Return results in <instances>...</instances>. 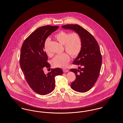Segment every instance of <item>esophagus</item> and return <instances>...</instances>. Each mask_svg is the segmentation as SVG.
Instances as JSON below:
<instances>
[{
	"label": "esophagus",
	"instance_id": "34e87169",
	"mask_svg": "<svg viewBox=\"0 0 123 123\" xmlns=\"http://www.w3.org/2000/svg\"><path fill=\"white\" fill-rule=\"evenodd\" d=\"M63 72H64V73L68 72L69 71V70H68V69H63Z\"/></svg>",
	"mask_w": 123,
	"mask_h": 123
}]
</instances>
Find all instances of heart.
I'll return each mask as SVG.
<instances>
[{
	"label": "heart",
	"instance_id": "1",
	"mask_svg": "<svg viewBox=\"0 0 123 123\" xmlns=\"http://www.w3.org/2000/svg\"><path fill=\"white\" fill-rule=\"evenodd\" d=\"M55 37L58 42L64 45L66 50L73 57H76L80 52L82 48V40L79 35L76 33H69L61 31L57 33ZM50 38H48L45 42V50L49 54L48 45ZM70 60L69 55L67 53H63L55 56L52 60V65L55 67L65 68L68 64Z\"/></svg>",
	"mask_w": 123,
	"mask_h": 123
}]
</instances>
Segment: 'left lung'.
Returning a JSON list of instances; mask_svg holds the SVG:
<instances>
[{
    "mask_svg": "<svg viewBox=\"0 0 123 123\" xmlns=\"http://www.w3.org/2000/svg\"><path fill=\"white\" fill-rule=\"evenodd\" d=\"M62 27L74 31L81 38V50L73 62L74 65L81 67L78 69H70L76 76L71 87L76 92H86L94 86L100 73L102 56L99 45L94 37L79 25L68 24L63 25Z\"/></svg>",
    "mask_w": 123,
    "mask_h": 123,
    "instance_id": "1",
    "label": "left lung"
}]
</instances>
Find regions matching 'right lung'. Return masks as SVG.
Segmentation results:
<instances>
[{
	"mask_svg": "<svg viewBox=\"0 0 123 123\" xmlns=\"http://www.w3.org/2000/svg\"><path fill=\"white\" fill-rule=\"evenodd\" d=\"M58 28L45 25L37 28L25 39L21 49L20 65L25 80L32 89L40 95L52 92L55 88V76L63 74L60 68L51 69L48 74L44 72V68L50 67L44 50L45 42Z\"/></svg>",
	"mask_w": 123,
	"mask_h": 123,
	"instance_id": "right-lung-1",
	"label": "right lung"
}]
</instances>
